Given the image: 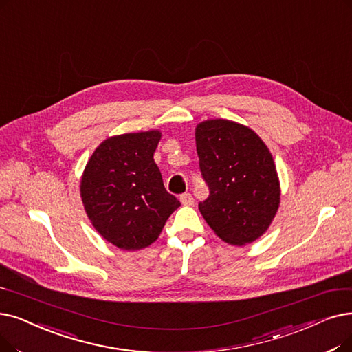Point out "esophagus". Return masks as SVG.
<instances>
[{"instance_id":"obj_1","label":"esophagus","mask_w":352,"mask_h":352,"mask_svg":"<svg viewBox=\"0 0 352 352\" xmlns=\"http://www.w3.org/2000/svg\"><path fill=\"white\" fill-rule=\"evenodd\" d=\"M179 200H181V203L184 204V206H192V204H194V198H192V195H191L190 192L182 194V195L179 197Z\"/></svg>"}]
</instances>
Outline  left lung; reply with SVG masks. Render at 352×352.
Here are the masks:
<instances>
[{
  "label": "left lung",
  "instance_id": "obj_1",
  "mask_svg": "<svg viewBox=\"0 0 352 352\" xmlns=\"http://www.w3.org/2000/svg\"><path fill=\"white\" fill-rule=\"evenodd\" d=\"M200 170L210 197L198 204L223 241L244 246L262 237L280 204V182L269 148L253 129L227 119L195 126Z\"/></svg>",
  "mask_w": 352,
  "mask_h": 352
}]
</instances>
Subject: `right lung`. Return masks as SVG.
I'll list each match as a JSON object with an SVG mask.
<instances>
[{
	"mask_svg": "<svg viewBox=\"0 0 352 352\" xmlns=\"http://www.w3.org/2000/svg\"><path fill=\"white\" fill-rule=\"evenodd\" d=\"M161 131L106 138L89 158L80 197L96 232L122 250H141L154 243L181 206L166 192L154 152Z\"/></svg>",
	"mask_w": 352,
	"mask_h": 352,
	"instance_id": "add662e5",
	"label": "right lung"
}]
</instances>
